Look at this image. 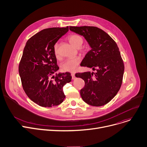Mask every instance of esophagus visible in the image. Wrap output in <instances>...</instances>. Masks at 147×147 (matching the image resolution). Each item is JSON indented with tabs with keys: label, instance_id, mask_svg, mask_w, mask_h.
<instances>
[{
	"label": "esophagus",
	"instance_id": "obj_1",
	"mask_svg": "<svg viewBox=\"0 0 147 147\" xmlns=\"http://www.w3.org/2000/svg\"><path fill=\"white\" fill-rule=\"evenodd\" d=\"M71 77H72V79H74L76 78L75 77V74L74 73H71Z\"/></svg>",
	"mask_w": 147,
	"mask_h": 147
}]
</instances>
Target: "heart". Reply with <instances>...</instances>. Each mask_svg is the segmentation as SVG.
Here are the masks:
<instances>
[{"label": "heart", "instance_id": "b5f03b06", "mask_svg": "<svg viewBox=\"0 0 147 147\" xmlns=\"http://www.w3.org/2000/svg\"><path fill=\"white\" fill-rule=\"evenodd\" d=\"M68 40L71 45L76 48H80L83 42V37L79 34H71L68 37ZM53 53L56 59H60L61 56L58 51V44L53 46ZM81 62L80 57L77 56L73 58L66 59L61 65V69L66 72H74L78 69L79 65Z\"/></svg>", "mask_w": 147, "mask_h": 147}]
</instances>
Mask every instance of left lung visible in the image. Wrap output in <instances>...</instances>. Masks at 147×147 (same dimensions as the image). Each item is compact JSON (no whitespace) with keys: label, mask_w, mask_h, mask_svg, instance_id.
I'll return each mask as SVG.
<instances>
[{"label":"left lung","mask_w":147,"mask_h":147,"mask_svg":"<svg viewBox=\"0 0 147 147\" xmlns=\"http://www.w3.org/2000/svg\"><path fill=\"white\" fill-rule=\"evenodd\" d=\"M69 30L83 36L91 48L80 65L96 70L76 74V78L85 83L80 90L81 97L90 105H104L116 95L123 81L125 66L117 45L104 31L96 27H69Z\"/></svg>","instance_id":"left-lung-1"}]
</instances>
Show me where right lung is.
<instances>
[{
	"instance_id": "1",
	"label": "right lung",
	"mask_w": 147,
	"mask_h": 147,
	"mask_svg": "<svg viewBox=\"0 0 147 147\" xmlns=\"http://www.w3.org/2000/svg\"><path fill=\"white\" fill-rule=\"evenodd\" d=\"M68 31L67 27L43 29L27 42L19 64L22 86L28 97L43 107L58 105L65 96L63 86L71 80V74H55L59 67L53 46Z\"/></svg>"
}]
</instances>
